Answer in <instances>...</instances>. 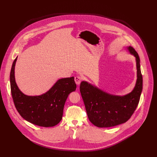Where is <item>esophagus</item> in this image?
<instances>
[{"label": "esophagus", "mask_w": 157, "mask_h": 157, "mask_svg": "<svg viewBox=\"0 0 157 157\" xmlns=\"http://www.w3.org/2000/svg\"><path fill=\"white\" fill-rule=\"evenodd\" d=\"M81 80H82V78L79 76H77L75 77V83L77 84V85H79L81 82Z\"/></svg>", "instance_id": "esophagus-1"}]
</instances>
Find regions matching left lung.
Listing matches in <instances>:
<instances>
[{
	"label": "left lung",
	"instance_id": "8db88e82",
	"mask_svg": "<svg viewBox=\"0 0 157 157\" xmlns=\"http://www.w3.org/2000/svg\"><path fill=\"white\" fill-rule=\"evenodd\" d=\"M126 49L135 57L137 68V80L130 93L123 96L114 95L101 90L87 81L80 83V91L88 118L98 127H111L126 122L138 105L143 90L140 59L133 47L128 46Z\"/></svg>",
	"mask_w": 157,
	"mask_h": 157
}]
</instances>
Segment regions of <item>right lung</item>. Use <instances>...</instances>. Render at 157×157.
<instances>
[{
  "label": "right lung",
  "mask_w": 157,
  "mask_h": 157,
  "mask_svg": "<svg viewBox=\"0 0 157 157\" xmlns=\"http://www.w3.org/2000/svg\"><path fill=\"white\" fill-rule=\"evenodd\" d=\"M17 57L13 61L11 73V90L14 105L26 121L43 127H51L61 121L63 109L68 95L76 90L74 77L59 78L44 93L28 96L18 88L14 76Z\"/></svg>",
  "instance_id": "1"
}]
</instances>
